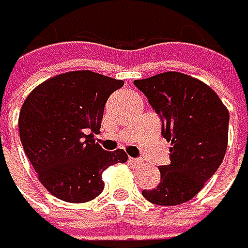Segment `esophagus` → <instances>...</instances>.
I'll return each instance as SVG.
<instances>
[{
    "label": "esophagus",
    "mask_w": 248,
    "mask_h": 248,
    "mask_svg": "<svg viewBox=\"0 0 248 248\" xmlns=\"http://www.w3.org/2000/svg\"><path fill=\"white\" fill-rule=\"evenodd\" d=\"M129 162L133 163V165H140V163H142V160L137 159V157H129Z\"/></svg>",
    "instance_id": "34e87169"
}]
</instances>
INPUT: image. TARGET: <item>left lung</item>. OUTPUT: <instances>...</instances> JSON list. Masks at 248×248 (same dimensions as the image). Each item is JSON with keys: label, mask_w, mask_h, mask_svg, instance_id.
I'll return each instance as SVG.
<instances>
[{"label": "left lung", "mask_w": 248, "mask_h": 248, "mask_svg": "<svg viewBox=\"0 0 248 248\" xmlns=\"http://www.w3.org/2000/svg\"><path fill=\"white\" fill-rule=\"evenodd\" d=\"M159 114L162 136L171 142L170 163L160 182L142 194L157 205H179L202 190L224 160L229 142V111L210 86L181 72L136 80Z\"/></svg>", "instance_id": "8db88e82"}]
</instances>
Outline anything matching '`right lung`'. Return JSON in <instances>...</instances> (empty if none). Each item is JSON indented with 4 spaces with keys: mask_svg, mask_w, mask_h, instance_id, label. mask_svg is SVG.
Instances as JSON below:
<instances>
[{
    "mask_svg": "<svg viewBox=\"0 0 248 248\" xmlns=\"http://www.w3.org/2000/svg\"><path fill=\"white\" fill-rule=\"evenodd\" d=\"M122 86V80L74 71L46 80L24 100L18 120L23 148L55 198L93 201L103 191V171L128 160L123 150L105 151L94 139L108 98Z\"/></svg>",
    "mask_w": 248,
    "mask_h": 248,
    "instance_id": "obj_1",
    "label": "right lung"
}]
</instances>
